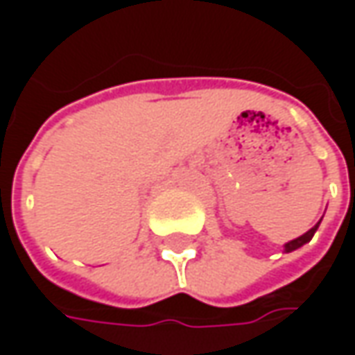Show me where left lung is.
Segmentation results:
<instances>
[{
  "label": "left lung",
  "mask_w": 355,
  "mask_h": 355,
  "mask_svg": "<svg viewBox=\"0 0 355 355\" xmlns=\"http://www.w3.org/2000/svg\"><path fill=\"white\" fill-rule=\"evenodd\" d=\"M320 221L312 227V229H308L304 235H300V237H296V239H293V241H288V243H284V252H293V251H296V249H300L302 245L310 243V239L314 237V233H316V231H318V227H320Z\"/></svg>",
  "instance_id": "8db88e82"
}]
</instances>
